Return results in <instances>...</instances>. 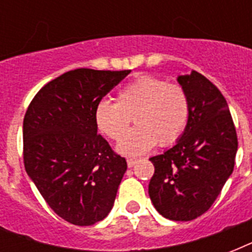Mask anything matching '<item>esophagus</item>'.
<instances>
[{
  "instance_id": "34e87169",
  "label": "esophagus",
  "mask_w": 252,
  "mask_h": 252,
  "mask_svg": "<svg viewBox=\"0 0 252 252\" xmlns=\"http://www.w3.org/2000/svg\"><path fill=\"white\" fill-rule=\"evenodd\" d=\"M137 162L138 159H136V158H128V159H126V165H128V167H133Z\"/></svg>"
}]
</instances>
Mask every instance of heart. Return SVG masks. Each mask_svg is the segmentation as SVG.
<instances>
[{"label":"heart","mask_w":252,"mask_h":252,"mask_svg":"<svg viewBox=\"0 0 252 252\" xmlns=\"http://www.w3.org/2000/svg\"><path fill=\"white\" fill-rule=\"evenodd\" d=\"M136 126L126 135L131 118ZM189 118L186 91L157 77H141L119 91L118 102L102 100L95 108L98 129L107 137L122 141L119 153L138 156L157 145L168 146L183 134Z\"/></svg>","instance_id":"1"}]
</instances>
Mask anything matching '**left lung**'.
Listing matches in <instances>:
<instances>
[{
  "mask_svg": "<svg viewBox=\"0 0 252 252\" xmlns=\"http://www.w3.org/2000/svg\"><path fill=\"white\" fill-rule=\"evenodd\" d=\"M189 118L175 145L149 158L154 175L149 196L158 213L191 221L209 209L233 172L238 138L226 99L203 74L178 76Z\"/></svg>",
  "mask_w": 252,
  "mask_h": 252,
  "instance_id": "obj_1",
  "label": "left lung"
}]
</instances>
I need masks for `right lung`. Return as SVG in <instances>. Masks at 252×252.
Wrapping results in <instances>:
<instances>
[{
    "label": "right lung",
    "instance_id": "add662e5",
    "mask_svg": "<svg viewBox=\"0 0 252 252\" xmlns=\"http://www.w3.org/2000/svg\"><path fill=\"white\" fill-rule=\"evenodd\" d=\"M130 70L74 69L41 87L23 120V159L30 179L65 221L89 226L106 219L126 171L98 134V103Z\"/></svg>",
    "mask_w": 252,
    "mask_h": 252
}]
</instances>
